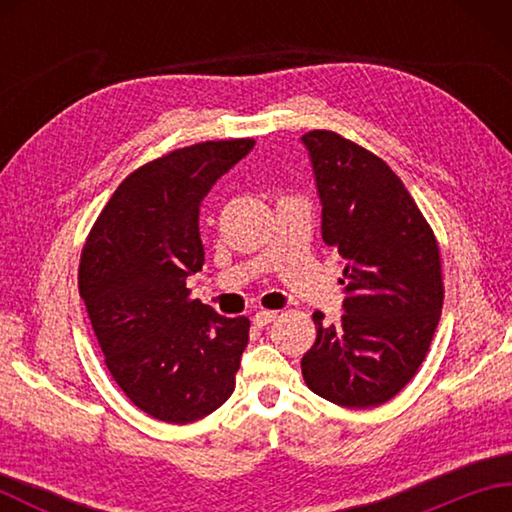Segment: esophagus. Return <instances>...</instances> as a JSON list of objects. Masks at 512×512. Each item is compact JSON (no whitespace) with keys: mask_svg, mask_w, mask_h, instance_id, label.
I'll use <instances>...</instances> for the list:
<instances>
[{"mask_svg":"<svg viewBox=\"0 0 512 512\" xmlns=\"http://www.w3.org/2000/svg\"><path fill=\"white\" fill-rule=\"evenodd\" d=\"M275 319H277V312H270V310H259V312H255L253 323H255V325H259V328H264V325L273 323Z\"/></svg>","mask_w":512,"mask_h":512,"instance_id":"esophagus-1","label":"esophagus"}]
</instances>
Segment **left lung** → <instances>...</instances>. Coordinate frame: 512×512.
Listing matches in <instances>:
<instances>
[{
    "instance_id": "obj_1",
    "label": "left lung",
    "mask_w": 512,
    "mask_h": 512,
    "mask_svg": "<svg viewBox=\"0 0 512 512\" xmlns=\"http://www.w3.org/2000/svg\"><path fill=\"white\" fill-rule=\"evenodd\" d=\"M321 200L323 242L345 259V314L301 358L314 394L350 409L378 407L416 376L438 328L440 248L405 184L372 151L328 129L301 136Z\"/></svg>"
}]
</instances>
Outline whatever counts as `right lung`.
<instances>
[{
  "label": "right lung",
  "instance_id": "obj_1",
  "mask_svg": "<svg viewBox=\"0 0 512 512\" xmlns=\"http://www.w3.org/2000/svg\"><path fill=\"white\" fill-rule=\"evenodd\" d=\"M253 138L206 140L136 169L118 184L83 246L79 292L105 365L151 418L187 424L231 398L250 321L191 299L200 273V206Z\"/></svg>",
  "mask_w": 512,
  "mask_h": 512
}]
</instances>
